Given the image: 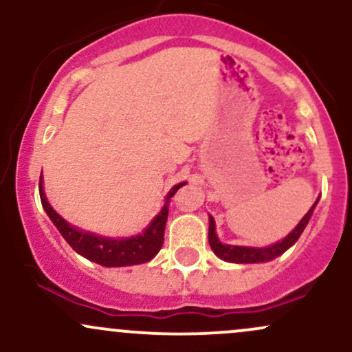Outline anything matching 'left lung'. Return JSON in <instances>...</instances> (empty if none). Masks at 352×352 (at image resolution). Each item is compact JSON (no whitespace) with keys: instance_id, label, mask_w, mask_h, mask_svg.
Returning <instances> with one entry per match:
<instances>
[{"instance_id":"8db88e82","label":"left lung","mask_w":352,"mask_h":352,"mask_svg":"<svg viewBox=\"0 0 352 352\" xmlns=\"http://www.w3.org/2000/svg\"><path fill=\"white\" fill-rule=\"evenodd\" d=\"M319 201V197L316 201L313 204V207L308 210L305 217L301 218L300 223L294 227L292 232L288 233L281 241H276V243L263 246V248H258V246H238V245H227L221 243L220 238L217 235L215 228V220H213L212 215H208V243L210 248L213 250V253L217 254L218 258H221L223 261H228V263H266V261H272L274 258H278L283 254L288 248L296 243L298 238L301 236V233L305 232L306 225H308L311 215H313L314 208H316Z\"/></svg>"}]
</instances>
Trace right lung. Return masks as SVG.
Masks as SVG:
<instances>
[{"instance_id": "1", "label": "right lung", "mask_w": 352, "mask_h": 352, "mask_svg": "<svg viewBox=\"0 0 352 352\" xmlns=\"http://www.w3.org/2000/svg\"><path fill=\"white\" fill-rule=\"evenodd\" d=\"M187 182H180V184L173 185L170 192L165 197L164 207L160 212L152 218L151 223L145 227L142 233L134 236H122V238H112L104 235H96L92 232L74 227V225L67 223L63 217L51 207V204L46 199L43 185V173L39 179V197H41V204L44 212L51 218L54 227L59 230L64 240L69 243V246L80 256L87 258L89 261L107 266V268H119V266H132L140 265L151 261L157 253L160 252L164 245V233L165 223H167L168 217V201L175 192Z\"/></svg>"}]
</instances>
